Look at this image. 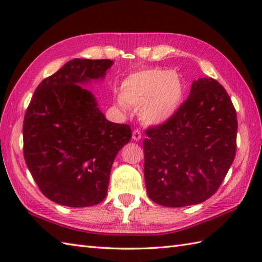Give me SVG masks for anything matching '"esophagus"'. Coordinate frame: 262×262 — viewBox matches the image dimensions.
<instances>
[{"label":"esophagus","instance_id":"esophagus-1","mask_svg":"<svg viewBox=\"0 0 262 262\" xmlns=\"http://www.w3.org/2000/svg\"><path fill=\"white\" fill-rule=\"evenodd\" d=\"M141 138H142V133L140 129H138V128H136V129L133 130V140L140 141Z\"/></svg>","mask_w":262,"mask_h":262}]
</instances>
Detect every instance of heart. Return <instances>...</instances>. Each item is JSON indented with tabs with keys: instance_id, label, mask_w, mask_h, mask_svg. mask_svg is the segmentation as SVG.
Masks as SVG:
<instances>
[{
	"instance_id": "b5f03b06",
	"label": "heart",
	"mask_w": 262,
	"mask_h": 262,
	"mask_svg": "<svg viewBox=\"0 0 262 262\" xmlns=\"http://www.w3.org/2000/svg\"><path fill=\"white\" fill-rule=\"evenodd\" d=\"M116 103L120 109L141 107L140 117L146 124H160L169 119L183 99V84L173 71L160 68L133 72L121 82Z\"/></svg>"
}]
</instances>
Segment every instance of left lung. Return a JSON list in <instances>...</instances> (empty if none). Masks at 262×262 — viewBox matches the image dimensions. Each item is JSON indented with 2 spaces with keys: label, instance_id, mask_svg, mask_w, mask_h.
<instances>
[{
  "label": "left lung",
  "instance_id": "obj_1",
  "mask_svg": "<svg viewBox=\"0 0 262 262\" xmlns=\"http://www.w3.org/2000/svg\"><path fill=\"white\" fill-rule=\"evenodd\" d=\"M237 118L224 86L211 77L194 81L189 97L143 141L149 199L183 207L210 198L236 153Z\"/></svg>",
  "mask_w": 262,
  "mask_h": 262
}]
</instances>
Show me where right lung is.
I'll return each instance as SVG.
<instances>
[{
  "mask_svg": "<svg viewBox=\"0 0 262 262\" xmlns=\"http://www.w3.org/2000/svg\"><path fill=\"white\" fill-rule=\"evenodd\" d=\"M110 59L75 58L36 89L24 119V157L33 180L52 202L86 207L107 196L111 166L130 141L129 125L105 119L79 84L102 79Z\"/></svg>",
  "mask_w": 262,
  "mask_h": 262,
  "instance_id": "obj_1",
  "label": "right lung"
}]
</instances>
